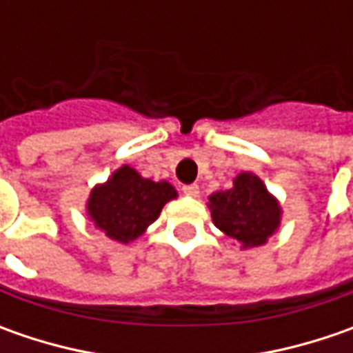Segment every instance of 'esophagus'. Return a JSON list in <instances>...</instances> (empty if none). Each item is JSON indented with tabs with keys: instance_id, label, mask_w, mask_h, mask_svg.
I'll return each instance as SVG.
<instances>
[{
	"instance_id": "esophagus-1",
	"label": "esophagus",
	"mask_w": 353,
	"mask_h": 353,
	"mask_svg": "<svg viewBox=\"0 0 353 353\" xmlns=\"http://www.w3.org/2000/svg\"><path fill=\"white\" fill-rule=\"evenodd\" d=\"M183 192L186 196L196 198L200 194V188H198V184H186V186H183Z\"/></svg>"
}]
</instances>
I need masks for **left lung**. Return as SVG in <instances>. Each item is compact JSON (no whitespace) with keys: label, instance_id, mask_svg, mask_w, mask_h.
<instances>
[{"label":"left lung","instance_id":"1","mask_svg":"<svg viewBox=\"0 0 353 353\" xmlns=\"http://www.w3.org/2000/svg\"><path fill=\"white\" fill-rule=\"evenodd\" d=\"M208 208L214 225L241 243V250L265 245L283 218L279 200L253 172H239L230 190L210 194Z\"/></svg>","mask_w":353,"mask_h":353}]
</instances>
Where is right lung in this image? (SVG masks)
<instances>
[{"mask_svg": "<svg viewBox=\"0 0 353 353\" xmlns=\"http://www.w3.org/2000/svg\"><path fill=\"white\" fill-rule=\"evenodd\" d=\"M176 196V188L167 181L155 183L129 165H121L105 183L90 190L86 214L110 239L129 243L143 236L163 206Z\"/></svg>", "mask_w": 353, "mask_h": 353, "instance_id": "1", "label": "right lung"}]
</instances>
